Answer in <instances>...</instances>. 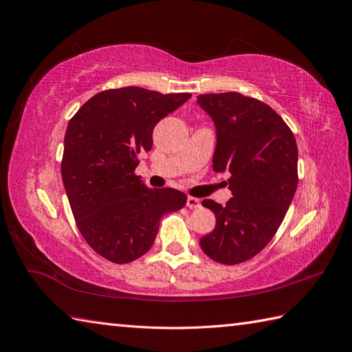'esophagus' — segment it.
<instances>
[{"mask_svg": "<svg viewBox=\"0 0 352 352\" xmlns=\"http://www.w3.org/2000/svg\"><path fill=\"white\" fill-rule=\"evenodd\" d=\"M186 207H189L190 210L199 208V207H201V201H199L198 198H194V197H188V199H186Z\"/></svg>", "mask_w": 352, "mask_h": 352, "instance_id": "esophagus-1", "label": "esophagus"}]
</instances>
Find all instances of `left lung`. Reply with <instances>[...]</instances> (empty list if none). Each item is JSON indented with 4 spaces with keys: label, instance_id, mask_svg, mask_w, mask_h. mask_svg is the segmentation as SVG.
<instances>
[{
    "label": "left lung",
    "instance_id": "1",
    "mask_svg": "<svg viewBox=\"0 0 352 352\" xmlns=\"http://www.w3.org/2000/svg\"><path fill=\"white\" fill-rule=\"evenodd\" d=\"M197 104L214 122L212 168L229 176L232 192L226 206L202 201L217 221L199 245L211 260L239 264L272 241L291 206L298 185L296 141L272 107L239 92L199 95Z\"/></svg>",
    "mask_w": 352,
    "mask_h": 352
}]
</instances>
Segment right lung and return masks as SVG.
<instances>
[{"label":"right lung","instance_id":"right-lung-1","mask_svg":"<svg viewBox=\"0 0 352 352\" xmlns=\"http://www.w3.org/2000/svg\"><path fill=\"white\" fill-rule=\"evenodd\" d=\"M190 94L138 87L109 89L85 102L69 122L61 177L82 236L117 264L153 247L160 219L186 204L172 188L150 189L135 175L138 154L151 151L154 126Z\"/></svg>","mask_w":352,"mask_h":352}]
</instances>
